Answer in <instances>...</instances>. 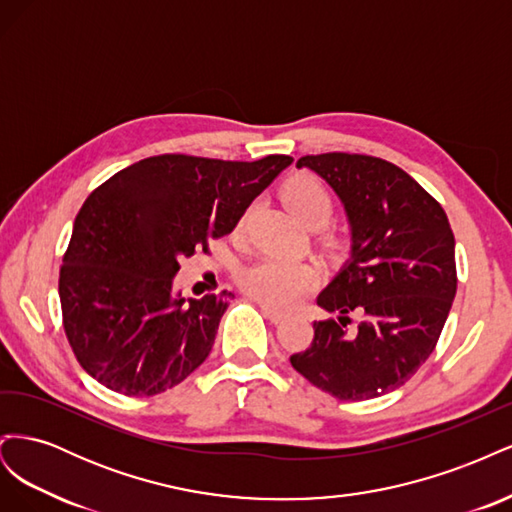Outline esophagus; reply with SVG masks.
I'll list each match as a JSON object with an SVG mask.
<instances>
[{"mask_svg":"<svg viewBox=\"0 0 512 512\" xmlns=\"http://www.w3.org/2000/svg\"><path fill=\"white\" fill-rule=\"evenodd\" d=\"M260 312L265 314V318H269L273 324H280V322L286 318L284 312H280V309H273V307L267 305V303H260Z\"/></svg>","mask_w":512,"mask_h":512,"instance_id":"1","label":"esophagus"}]
</instances>
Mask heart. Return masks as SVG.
Listing matches in <instances>:
<instances>
[{
    "mask_svg": "<svg viewBox=\"0 0 512 512\" xmlns=\"http://www.w3.org/2000/svg\"><path fill=\"white\" fill-rule=\"evenodd\" d=\"M286 203L292 213L307 226V228H322L329 224L335 211L333 196L320 179L312 175L294 177L286 188ZM252 207L245 211L239 228L245 224L247 215ZM316 282L314 269L299 260H284V258H262L254 265L245 267L239 275L241 288L250 297L275 305L286 307L292 301H297Z\"/></svg>",
    "mask_w": 512,
    "mask_h": 512,
    "instance_id": "1",
    "label": "heart"
}]
</instances>
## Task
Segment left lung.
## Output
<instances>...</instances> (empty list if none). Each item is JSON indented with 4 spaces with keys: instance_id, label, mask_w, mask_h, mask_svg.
Returning a JSON list of instances; mask_svg holds the SVG:
<instances>
[{
    "instance_id": "1",
    "label": "left lung",
    "mask_w": 512,
    "mask_h": 512,
    "mask_svg": "<svg viewBox=\"0 0 512 512\" xmlns=\"http://www.w3.org/2000/svg\"><path fill=\"white\" fill-rule=\"evenodd\" d=\"M342 200L350 258L316 303L337 320L314 322L292 367L342 401L382 397L410 380L438 344L457 292L455 237L440 203L406 170L359 153L305 156ZM362 314L350 330L348 313Z\"/></svg>"
}]
</instances>
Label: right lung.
Here are the masks:
<instances>
[{
  "mask_svg": "<svg viewBox=\"0 0 512 512\" xmlns=\"http://www.w3.org/2000/svg\"><path fill=\"white\" fill-rule=\"evenodd\" d=\"M290 156L224 162L166 153L119 170L87 196L59 271L76 361L106 389L151 397L203 363L232 292L181 299L179 260L237 226Z\"/></svg>",
  "mask_w": 512,
  "mask_h": 512,
  "instance_id": "obj_1",
  "label": "right lung"
}]
</instances>
